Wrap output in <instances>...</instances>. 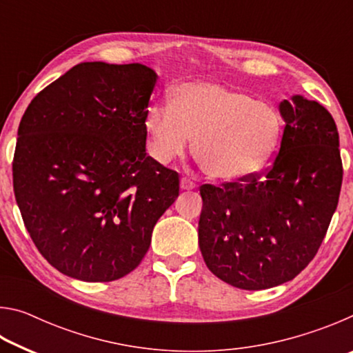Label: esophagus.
Segmentation results:
<instances>
[{"label":"esophagus","instance_id":"esophagus-1","mask_svg":"<svg viewBox=\"0 0 353 353\" xmlns=\"http://www.w3.org/2000/svg\"><path fill=\"white\" fill-rule=\"evenodd\" d=\"M196 188V185H194V182H191L190 179H182L181 181V190H194Z\"/></svg>","mask_w":353,"mask_h":353}]
</instances>
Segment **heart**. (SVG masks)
<instances>
[{
  "mask_svg": "<svg viewBox=\"0 0 353 353\" xmlns=\"http://www.w3.org/2000/svg\"><path fill=\"white\" fill-rule=\"evenodd\" d=\"M148 152L157 163L181 157L193 139V155L218 182L248 181L260 172L282 134L271 104L208 81L174 88L171 104L151 105L143 123Z\"/></svg>",
  "mask_w": 353,
  "mask_h": 353,
  "instance_id": "obj_1",
  "label": "heart"
}]
</instances>
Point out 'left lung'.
Masks as SVG:
<instances>
[{"instance_id": "left-lung-1", "label": "left lung", "mask_w": 353, "mask_h": 353, "mask_svg": "<svg viewBox=\"0 0 353 353\" xmlns=\"http://www.w3.org/2000/svg\"><path fill=\"white\" fill-rule=\"evenodd\" d=\"M279 112L285 129L265 176L201 187V254L214 276L241 290L272 288L305 270L341 191L339 135L328 110L292 94Z\"/></svg>"}]
</instances>
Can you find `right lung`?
<instances>
[{
    "label": "right lung",
    "mask_w": 353,
    "mask_h": 353,
    "mask_svg": "<svg viewBox=\"0 0 353 353\" xmlns=\"http://www.w3.org/2000/svg\"><path fill=\"white\" fill-rule=\"evenodd\" d=\"M159 76L141 63L83 62L35 97L19 128L14 191L50 265L112 282L146 255L179 176L146 154L143 128Z\"/></svg>",
    "instance_id": "add662e5"
}]
</instances>
